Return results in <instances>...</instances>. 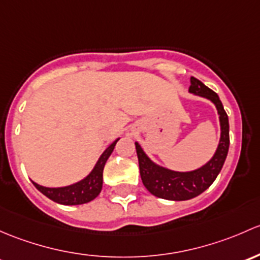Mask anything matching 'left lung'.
I'll use <instances>...</instances> for the list:
<instances>
[{
  "label": "left lung",
  "mask_w": 260,
  "mask_h": 260,
  "mask_svg": "<svg viewBox=\"0 0 260 260\" xmlns=\"http://www.w3.org/2000/svg\"><path fill=\"white\" fill-rule=\"evenodd\" d=\"M190 92L195 95L203 96L209 99L215 104L218 109L219 119H220L221 136L220 143L216 149L215 155L208 164L200 169L189 171V173H178V171L168 170L161 167L155 165L151 160L146 156L145 152L140 148L138 143H135L136 154L139 159V169L143 184L152 195L161 199L168 200H189L191 198L198 197L205 191L223 168L224 161L226 159L229 150V121L228 115L223 108V104L219 100L218 93L214 92L209 87L205 86L202 81L195 77H191Z\"/></svg>",
  "instance_id": "left-lung-1"
}]
</instances>
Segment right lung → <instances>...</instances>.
Listing matches in <instances>:
<instances>
[{
    "instance_id": "1",
    "label": "right lung",
    "mask_w": 260,
    "mask_h": 260,
    "mask_svg": "<svg viewBox=\"0 0 260 260\" xmlns=\"http://www.w3.org/2000/svg\"><path fill=\"white\" fill-rule=\"evenodd\" d=\"M117 140L114 141L103 155L100 156L99 161L96 162L95 168L91 171L89 175L84 179V180L79 181V183L74 184V185L65 186V188H45V186L39 185L35 181H32L37 190L46 195L47 198L53 202L58 203V204L63 205H79L89 203L91 200L95 199L99 194H100L101 188H103V171L105 167L106 160L111 155L112 150L116 145Z\"/></svg>"
}]
</instances>
